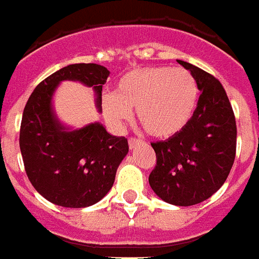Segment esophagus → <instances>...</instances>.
Listing matches in <instances>:
<instances>
[{
	"instance_id": "34e87169",
	"label": "esophagus",
	"mask_w": 259,
	"mask_h": 259,
	"mask_svg": "<svg viewBox=\"0 0 259 259\" xmlns=\"http://www.w3.org/2000/svg\"><path fill=\"white\" fill-rule=\"evenodd\" d=\"M138 144H141V140H138V138H134V137H130L129 138V148L130 149H134Z\"/></svg>"
}]
</instances>
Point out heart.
<instances>
[{"instance_id":"b5f03b06","label":"heart","mask_w":259,"mask_h":259,"mask_svg":"<svg viewBox=\"0 0 259 259\" xmlns=\"http://www.w3.org/2000/svg\"><path fill=\"white\" fill-rule=\"evenodd\" d=\"M198 86L190 71L170 66H148L127 71L114 92L104 97L105 118L121 126L136 110L145 132L157 138L180 134L194 115Z\"/></svg>"}]
</instances>
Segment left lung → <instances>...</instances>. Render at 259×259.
<instances>
[{
	"mask_svg": "<svg viewBox=\"0 0 259 259\" xmlns=\"http://www.w3.org/2000/svg\"><path fill=\"white\" fill-rule=\"evenodd\" d=\"M201 90L190 122L180 134L153 142L157 165L149 184L165 202L191 206L224 185L235 158L237 125L228 94L214 75L177 60Z\"/></svg>",
	"mask_w": 259,
	"mask_h": 259,
	"instance_id": "1",
	"label": "left lung"
}]
</instances>
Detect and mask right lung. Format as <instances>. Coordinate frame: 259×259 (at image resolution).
<instances>
[{"mask_svg": "<svg viewBox=\"0 0 259 259\" xmlns=\"http://www.w3.org/2000/svg\"><path fill=\"white\" fill-rule=\"evenodd\" d=\"M110 71L97 64H73L33 90L24 109L20 149L27 178L39 194L58 206L86 207L104 198L129 151L125 137L111 136L100 122L69 130L57 119L52 98L61 81L93 86L97 106Z\"/></svg>", "mask_w": 259, "mask_h": 259, "instance_id": "obj_1", "label": "right lung"}]
</instances>
